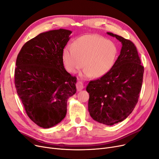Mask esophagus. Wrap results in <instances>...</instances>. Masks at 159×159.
<instances>
[{
  "label": "esophagus",
  "instance_id": "esophagus-1",
  "mask_svg": "<svg viewBox=\"0 0 159 159\" xmlns=\"http://www.w3.org/2000/svg\"><path fill=\"white\" fill-rule=\"evenodd\" d=\"M76 87H77V91H80V90H82V89L84 88V85H83V84L81 82L79 81V82H77V84H76Z\"/></svg>",
  "mask_w": 159,
  "mask_h": 159
}]
</instances>
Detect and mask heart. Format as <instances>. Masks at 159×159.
<instances>
[{"instance_id":"obj_1","label":"heart","mask_w":159,"mask_h":159,"mask_svg":"<svg viewBox=\"0 0 159 159\" xmlns=\"http://www.w3.org/2000/svg\"><path fill=\"white\" fill-rule=\"evenodd\" d=\"M118 49L112 41L99 35H85L66 47L62 58L67 70L75 73L84 66V77L99 78L113 66Z\"/></svg>"}]
</instances>
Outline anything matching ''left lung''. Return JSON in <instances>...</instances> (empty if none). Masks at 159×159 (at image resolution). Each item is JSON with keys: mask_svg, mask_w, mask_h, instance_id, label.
I'll list each match as a JSON object with an SVG mask.
<instances>
[{"mask_svg": "<svg viewBox=\"0 0 159 159\" xmlns=\"http://www.w3.org/2000/svg\"><path fill=\"white\" fill-rule=\"evenodd\" d=\"M107 34L121 42L120 54L107 73L89 82L86 91L89 95L88 111L92 118L113 125L126 119L136 105L144 68L132 41L111 32Z\"/></svg>", "mask_w": 159, "mask_h": 159, "instance_id": "left-lung-1", "label": "left lung"}]
</instances>
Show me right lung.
<instances>
[{
	"mask_svg": "<svg viewBox=\"0 0 159 159\" xmlns=\"http://www.w3.org/2000/svg\"><path fill=\"white\" fill-rule=\"evenodd\" d=\"M71 31L41 33L22 47L16 60L15 86L29 118L45 129L57 125L76 93L77 78L65 70L62 54Z\"/></svg>",
	"mask_w": 159,
	"mask_h": 159,
	"instance_id": "add662e5",
	"label": "right lung"
}]
</instances>
